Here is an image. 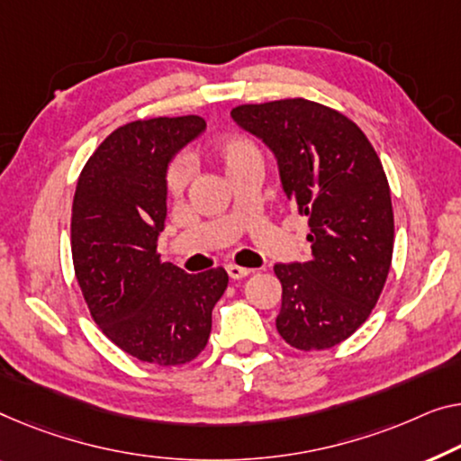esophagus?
Here are the masks:
<instances>
[{
	"instance_id": "obj_1",
	"label": "esophagus",
	"mask_w": 461,
	"mask_h": 461,
	"mask_svg": "<svg viewBox=\"0 0 461 461\" xmlns=\"http://www.w3.org/2000/svg\"><path fill=\"white\" fill-rule=\"evenodd\" d=\"M225 271L231 279H242V277H249L250 273H254V269H246V267H238V265H225Z\"/></svg>"
}]
</instances>
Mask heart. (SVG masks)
Instances as JSON below:
<instances>
[{"mask_svg": "<svg viewBox=\"0 0 461 461\" xmlns=\"http://www.w3.org/2000/svg\"><path fill=\"white\" fill-rule=\"evenodd\" d=\"M211 157L215 159L219 167L223 169L225 176L236 174V171L249 167V165H260L263 157L257 144L246 136H228L221 139L211 147ZM190 165L184 159H177L171 163L167 169V177H165V186H167L169 196H182L190 182Z\"/></svg>", "mask_w": 461, "mask_h": 461, "instance_id": "b5f03b06", "label": "heart"}]
</instances>
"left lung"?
I'll list each match as a JSON object with an SVG mask.
<instances>
[{
	"instance_id": "1",
	"label": "left lung",
	"mask_w": 461,
	"mask_h": 461,
	"mask_svg": "<svg viewBox=\"0 0 461 461\" xmlns=\"http://www.w3.org/2000/svg\"><path fill=\"white\" fill-rule=\"evenodd\" d=\"M231 118L263 140L281 190L308 219L311 260L275 265L277 331L312 352L348 339L379 300L393 254V209L379 155L362 130L306 99L240 105Z\"/></svg>"
}]
</instances>
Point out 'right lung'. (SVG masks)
<instances>
[{"mask_svg":"<svg viewBox=\"0 0 461 461\" xmlns=\"http://www.w3.org/2000/svg\"><path fill=\"white\" fill-rule=\"evenodd\" d=\"M204 128L198 115L130 122L99 144L74 192L72 258L88 311L115 346L159 366L203 352L230 281L221 267L188 275L157 254L169 163Z\"/></svg>","mask_w":461,"mask_h":461,"instance_id":"right-lung-1","label":"right lung"}]
</instances>
